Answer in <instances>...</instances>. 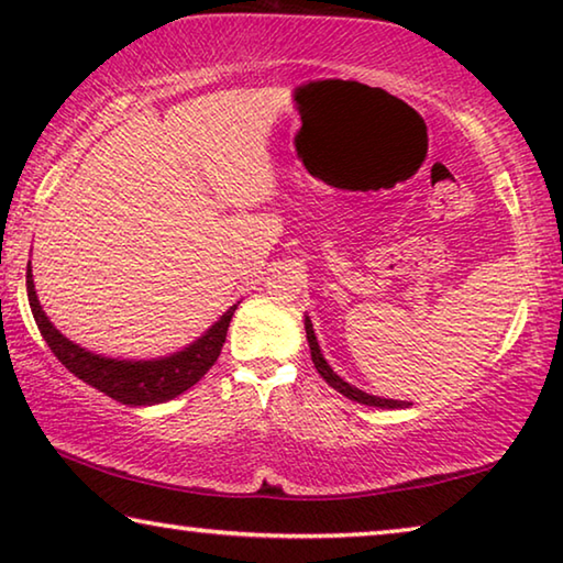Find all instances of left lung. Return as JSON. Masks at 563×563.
Listing matches in <instances>:
<instances>
[{
  "mask_svg": "<svg viewBox=\"0 0 563 563\" xmlns=\"http://www.w3.org/2000/svg\"><path fill=\"white\" fill-rule=\"evenodd\" d=\"M305 332H308V342H310V355H312V362H316L318 373L320 377L325 379V383L338 389L340 395H345L347 399H352V402H360V405H369V407H383V409H397V407H405V402H399V399H383V397H375V395H367L362 393V389L347 385L345 379L338 377L335 373H332V367L325 362V357H322L320 352V345H318V338H316V330H312V322L310 318H305Z\"/></svg>",
  "mask_w": 563,
  "mask_h": 563,
  "instance_id": "left-lung-1",
  "label": "left lung"
}]
</instances>
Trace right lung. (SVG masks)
<instances>
[{"instance_id": "1", "label": "right lung", "mask_w": 563, "mask_h": 563, "mask_svg": "<svg viewBox=\"0 0 563 563\" xmlns=\"http://www.w3.org/2000/svg\"><path fill=\"white\" fill-rule=\"evenodd\" d=\"M26 295H30V305L34 312L36 325L46 340V345L56 355L62 365L74 373L84 383L97 387L99 393L109 395L121 405H158L166 399H174L188 387H194L208 369L216 365L218 355H221L228 325L235 312V305L225 316L216 322V325L206 332L201 340L184 352L164 357V360H109L101 355H93L71 340H66L59 330H56L49 318L44 316L40 300H36L32 271H26Z\"/></svg>"}]
</instances>
